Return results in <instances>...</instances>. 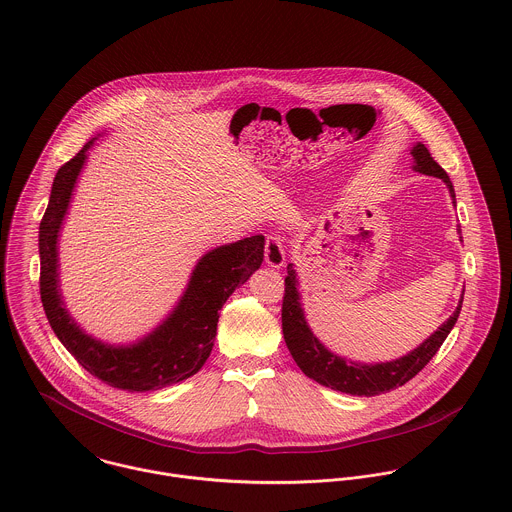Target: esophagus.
Returning <instances> with one entry per match:
<instances>
[{"label":"esophagus","mask_w":512,"mask_h":512,"mask_svg":"<svg viewBox=\"0 0 512 512\" xmlns=\"http://www.w3.org/2000/svg\"><path fill=\"white\" fill-rule=\"evenodd\" d=\"M264 260L272 268H282L286 264V250H284L280 236L268 234L266 246H264Z\"/></svg>","instance_id":"obj_1"}]
</instances>
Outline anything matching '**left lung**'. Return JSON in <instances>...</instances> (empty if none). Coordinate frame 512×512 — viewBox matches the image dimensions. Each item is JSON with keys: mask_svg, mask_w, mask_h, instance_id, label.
<instances>
[{"mask_svg": "<svg viewBox=\"0 0 512 512\" xmlns=\"http://www.w3.org/2000/svg\"><path fill=\"white\" fill-rule=\"evenodd\" d=\"M412 159H414V171L432 175L441 179L449 195L455 203V191L453 185L447 177V173L438 165V161L432 157L428 147L424 144H416L410 149ZM459 230V228H457ZM297 274L293 270V264H288V276H286V293H284V303H282V329H284V339L286 345L292 353L293 361L305 372V376L313 378L315 382L345 392L353 396H376L388 390H394L408 380H412L424 366L432 361V357L438 353L439 347L443 345L445 337L453 329L463 295L459 299V305L455 307L453 315L438 327L420 347L410 351L408 355L390 361V363H376V365H363L355 361H347L345 357H339L331 353L309 329L305 321V313L301 307V295L297 290Z\"/></svg>", "mask_w": 512, "mask_h": 512, "instance_id": "1", "label": "left lung"}]
</instances>
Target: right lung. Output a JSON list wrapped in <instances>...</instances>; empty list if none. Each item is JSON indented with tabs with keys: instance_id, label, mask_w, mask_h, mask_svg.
Masks as SVG:
<instances>
[{
	"instance_id": "obj_1",
	"label": "right lung",
	"mask_w": 512,
	"mask_h": 512,
	"mask_svg": "<svg viewBox=\"0 0 512 512\" xmlns=\"http://www.w3.org/2000/svg\"><path fill=\"white\" fill-rule=\"evenodd\" d=\"M96 138L82 147L55 175L47 211L39 226L41 301L47 319L74 359L98 380L128 392L159 390L177 384L207 363L219 311L264 260V236L256 234L207 252L173 311L132 345H108L84 333L65 309L59 286V232L67 217L74 185Z\"/></svg>"
}]
</instances>
